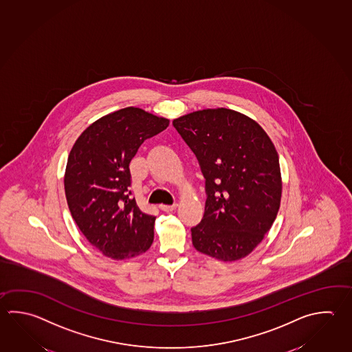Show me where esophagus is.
Returning a JSON list of instances; mask_svg holds the SVG:
<instances>
[{
	"mask_svg": "<svg viewBox=\"0 0 352 352\" xmlns=\"http://www.w3.org/2000/svg\"><path fill=\"white\" fill-rule=\"evenodd\" d=\"M160 209L163 210V212H172V210H174L175 208H177V204H172V206H166V204H162V206H160Z\"/></svg>",
	"mask_w": 352,
	"mask_h": 352,
	"instance_id": "esophagus-1",
	"label": "esophagus"
}]
</instances>
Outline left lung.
Wrapping results in <instances>:
<instances>
[{
  "mask_svg": "<svg viewBox=\"0 0 352 352\" xmlns=\"http://www.w3.org/2000/svg\"><path fill=\"white\" fill-rule=\"evenodd\" d=\"M206 178L203 219L192 228L198 252L223 261L245 258L270 230L281 199L278 155L261 126L226 108L173 120Z\"/></svg>",
  "mask_w": 352,
  "mask_h": 352,
  "instance_id": "8db88e82",
  "label": "left lung"
}]
</instances>
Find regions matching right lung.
I'll use <instances>...</instances> for the list:
<instances>
[{"label":"right lung","mask_w":352,"mask_h":352,"mask_svg":"<svg viewBox=\"0 0 352 352\" xmlns=\"http://www.w3.org/2000/svg\"><path fill=\"white\" fill-rule=\"evenodd\" d=\"M169 126V120L126 107L96 120L68 155L65 192L72 218L86 239L112 259L146 252L155 217L132 198L129 163L138 148Z\"/></svg>","instance_id":"right-lung-1"}]
</instances>
